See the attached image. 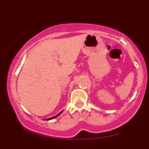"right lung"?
Here are the masks:
<instances>
[{"label": "right lung", "mask_w": 149, "mask_h": 149, "mask_svg": "<svg viewBox=\"0 0 149 149\" xmlns=\"http://www.w3.org/2000/svg\"><path fill=\"white\" fill-rule=\"evenodd\" d=\"M61 112H62V111H61L60 113H59V114H57V116H54V117H52V118H48V119H47V120H52V119H54V118H56V117H57V116H59V115H60V114L61 113Z\"/></svg>", "instance_id": "obj_1"}]
</instances>
